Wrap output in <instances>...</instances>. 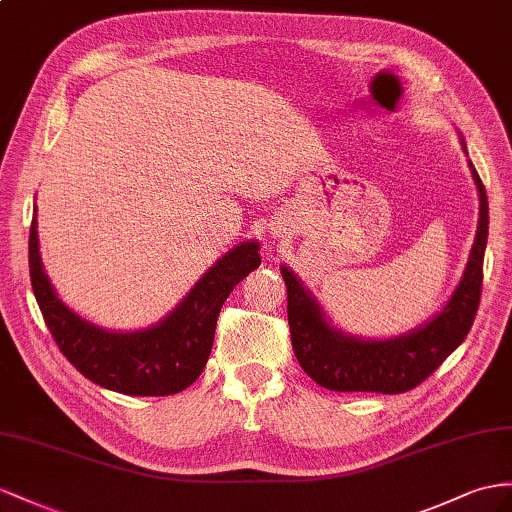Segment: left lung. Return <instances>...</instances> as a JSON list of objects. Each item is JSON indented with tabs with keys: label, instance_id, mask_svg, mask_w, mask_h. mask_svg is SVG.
<instances>
[{
	"label": "left lung",
	"instance_id": "8db88e82",
	"mask_svg": "<svg viewBox=\"0 0 512 512\" xmlns=\"http://www.w3.org/2000/svg\"><path fill=\"white\" fill-rule=\"evenodd\" d=\"M469 168L480 194L476 242L448 305L422 329L385 342L348 337L326 324L316 300L290 270L281 268L287 285V322L294 355L300 368L318 385L331 391L404 393L424 383L463 344L480 305L482 261L489 233L487 190L474 164L469 162Z\"/></svg>",
	"mask_w": 512,
	"mask_h": 512
}]
</instances>
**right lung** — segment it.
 I'll return each mask as SVG.
<instances>
[{"label":"right lung","instance_id":"add662e5","mask_svg":"<svg viewBox=\"0 0 512 512\" xmlns=\"http://www.w3.org/2000/svg\"><path fill=\"white\" fill-rule=\"evenodd\" d=\"M257 251V242L235 246L205 272L166 320L138 333L97 329L62 305L38 253L36 214L30 227V279L51 337L88 381L125 396H173L203 372L212 352L218 313L233 287L259 268Z\"/></svg>","mask_w":512,"mask_h":512}]
</instances>
